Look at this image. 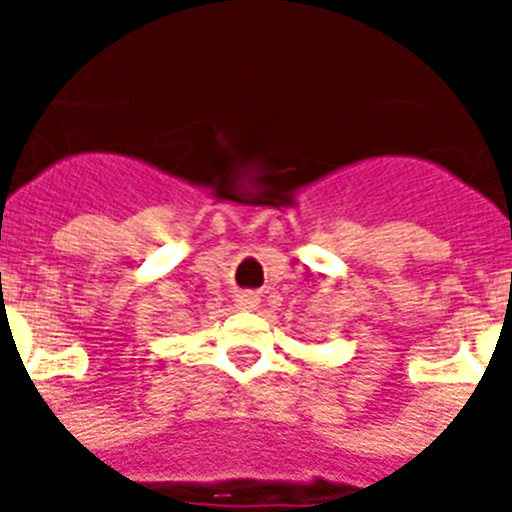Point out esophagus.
Segmentation results:
<instances>
[{
  "label": "esophagus",
  "mask_w": 512,
  "mask_h": 512,
  "mask_svg": "<svg viewBox=\"0 0 512 512\" xmlns=\"http://www.w3.org/2000/svg\"><path fill=\"white\" fill-rule=\"evenodd\" d=\"M236 308H239V311H257V308H260V297H257L255 292H241V295L236 297Z\"/></svg>",
  "instance_id": "34e87169"
}]
</instances>
